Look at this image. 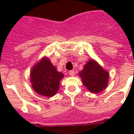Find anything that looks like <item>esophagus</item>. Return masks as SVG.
<instances>
[{
    "label": "esophagus",
    "mask_w": 134,
    "mask_h": 134,
    "mask_svg": "<svg viewBox=\"0 0 134 134\" xmlns=\"http://www.w3.org/2000/svg\"><path fill=\"white\" fill-rule=\"evenodd\" d=\"M69 75L70 76H74L75 75V72H74V70H70L69 72Z\"/></svg>",
    "instance_id": "esophagus-1"
}]
</instances>
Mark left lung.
I'll return each instance as SVG.
<instances>
[{
    "label": "left lung",
    "instance_id": "obj_1",
    "mask_svg": "<svg viewBox=\"0 0 134 134\" xmlns=\"http://www.w3.org/2000/svg\"><path fill=\"white\" fill-rule=\"evenodd\" d=\"M79 74L83 85L91 93H100L108 85L109 73L93 59L86 62Z\"/></svg>",
    "mask_w": 134,
    "mask_h": 134
}]
</instances>
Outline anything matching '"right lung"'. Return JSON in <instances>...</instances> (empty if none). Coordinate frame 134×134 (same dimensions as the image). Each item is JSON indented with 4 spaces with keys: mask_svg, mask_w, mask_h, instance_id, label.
Returning a JSON list of instances; mask_svg holds the SVG:
<instances>
[{
    "mask_svg": "<svg viewBox=\"0 0 134 134\" xmlns=\"http://www.w3.org/2000/svg\"><path fill=\"white\" fill-rule=\"evenodd\" d=\"M64 74L58 72L48 57H43L33 66L30 80L33 89L38 94L51 97L60 88V82Z\"/></svg>",
    "mask_w": 134,
    "mask_h": 134,
    "instance_id": "1",
    "label": "right lung"
}]
</instances>
